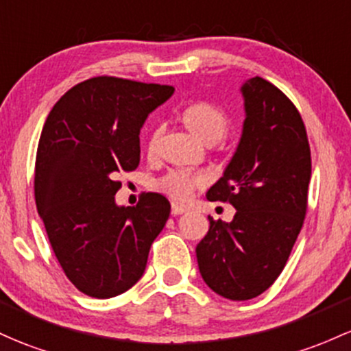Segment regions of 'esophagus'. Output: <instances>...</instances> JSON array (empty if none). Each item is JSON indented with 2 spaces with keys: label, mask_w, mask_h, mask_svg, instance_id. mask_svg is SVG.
Masks as SVG:
<instances>
[{
  "label": "esophagus",
  "mask_w": 351,
  "mask_h": 351,
  "mask_svg": "<svg viewBox=\"0 0 351 351\" xmlns=\"http://www.w3.org/2000/svg\"><path fill=\"white\" fill-rule=\"evenodd\" d=\"M186 213V206L178 205V203H171V215L176 217V215H183Z\"/></svg>",
  "instance_id": "esophagus-1"
}]
</instances>
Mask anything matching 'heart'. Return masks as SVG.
I'll return each instance as SVG.
<instances>
[{
    "mask_svg": "<svg viewBox=\"0 0 351 351\" xmlns=\"http://www.w3.org/2000/svg\"><path fill=\"white\" fill-rule=\"evenodd\" d=\"M183 123L199 141L206 145L218 143L219 140L225 138L230 128V118L225 113V110L206 101L195 103V105L184 108ZM161 130H156L153 133L149 148L156 145ZM206 183L208 176L205 173L190 171V169H171L158 180V186L161 191H165L171 198L182 199V202L193 198L196 191L206 186Z\"/></svg>",
    "mask_w": 351,
    "mask_h": 351,
    "instance_id": "obj_1",
    "label": "heart"
}]
</instances>
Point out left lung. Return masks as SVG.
I'll use <instances>...</instances> for the list:
<instances>
[{
	"label": "left lung",
	"instance_id": "8db88e82",
	"mask_svg": "<svg viewBox=\"0 0 351 351\" xmlns=\"http://www.w3.org/2000/svg\"><path fill=\"white\" fill-rule=\"evenodd\" d=\"M245 121L237 152L208 190L237 208L230 223L210 219L196 258L203 280L228 300H252L283 271L306 215L311 178L303 119L288 96L255 76L241 86Z\"/></svg>",
	"mask_w": 351,
	"mask_h": 351
}]
</instances>
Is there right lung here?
Wrapping results in <instances>:
<instances>
[{
	"mask_svg": "<svg viewBox=\"0 0 351 351\" xmlns=\"http://www.w3.org/2000/svg\"><path fill=\"white\" fill-rule=\"evenodd\" d=\"M175 88L114 76L78 83L49 111L34 167V199L64 275L93 298L125 293L143 276L169 202L146 193L118 206V173L140 165V130Z\"/></svg>",
	"mask_w": 351,
	"mask_h": 351,
	"instance_id": "right-lung-1",
	"label": "right lung"
}]
</instances>
